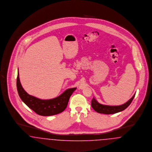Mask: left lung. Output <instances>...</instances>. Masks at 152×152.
I'll return each mask as SVG.
<instances>
[{
	"instance_id": "8db88e82",
	"label": "left lung",
	"mask_w": 152,
	"mask_h": 152,
	"mask_svg": "<svg viewBox=\"0 0 152 152\" xmlns=\"http://www.w3.org/2000/svg\"><path fill=\"white\" fill-rule=\"evenodd\" d=\"M135 96V94L126 103L123 105L118 106H110L103 105L99 103L95 99L93 98L91 100V106L93 109L98 113L103 114H113L122 111L130 105Z\"/></svg>"
}]
</instances>
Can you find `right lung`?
Wrapping results in <instances>:
<instances>
[{"mask_svg": "<svg viewBox=\"0 0 152 152\" xmlns=\"http://www.w3.org/2000/svg\"><path fill=\"white\" fill-rule=\"evenodd\" d=\"M16 85L21 99L29 108L41 116H52L63 112L66 109L70 97L76 90V88H69L56 98L41 100L26 92L20 83L19 73Z\"/></svg>", "mask_w": 152, "mask_h": 152, "instance_id": "obj_1", "label": "right lung"}]
</instances>
